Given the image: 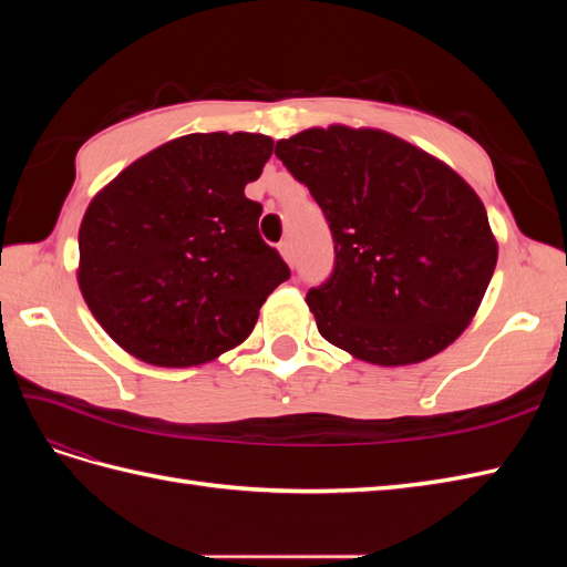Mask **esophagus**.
Listing matches in <instances>:
<instances>
[{
  "label": "esophagus",
  "instance_id": "esophagus-1",
  "mask_svg": "<svg viewBox=\"0 0 567 567\" xmlns=\"http://www.w3.org/2000/svg\"><path fill=\"white\" fill-rule=\"evenodd\" d=\"M279 252L284 255V260H286L290 267L296 265V252H293V244H290V241H281V244H279Z\"/></svg>",
  "mask_w": 567,
  "mask_h": 567
}]
</instances>
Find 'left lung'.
<instances>
[{"label": "left lung", "mask_w": 567, "mask_h": 567, "mask_svg": "<svg viewBox=\"0 0 567 567\" xmlns=\"http://www.w3.org/2000/svg\"><path fill=\"white\" fill-rule=\"evenodd\" d=\"M333 236V271L307 305L331 346L379 367L442 352L483 302L496 241L452 167L381 130L331 125L277 142Z\"/></svg>", "instance_id": "1"}]
</instances>
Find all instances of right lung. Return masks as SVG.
Returning <instances> with one entry per match:
<instances>
[{
    "label": "right lung",
    "instance_id": "right-lung-1",
    "mask_svg": "<svg viewBox=\"0 0 567 567\" xmlns=\"http://www.w3.org/2000/svg\"><path fill=\"white\" fill-rule=\"evenodd\" d=\"M265 134H186L125 167L80 225L78 284L96 321L153 367H196L250 336L290 277L262 241V205L244 188L262 175Z\"/></svg>",
    "mask_w": 567,
    "mask_h": 567
}]
</instances>
